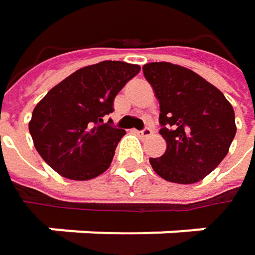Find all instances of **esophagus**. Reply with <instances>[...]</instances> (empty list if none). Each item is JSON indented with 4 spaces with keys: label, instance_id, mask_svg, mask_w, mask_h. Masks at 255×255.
<instances>
[{
    "label": "esophagus",
    "instance_id": "34e87169",
    "mask_svg": "<svg viewBox=\"0 0 255 255\" xmlns=\"http://www.w3.org/2000/svg\"><path fill=\"white\" fill-rule=\"evenodd\" d=\"M152 134H153V129L150 127H144L138 131V135H141V137H150Z\"/></svg>",
    "mask_w": 255,
    "mask_h": 255
}]
</instances>
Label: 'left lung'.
<instances>
[{
	"instance_id": "1",
	"label": "left lung",
	"mask_w": 255,
	"mask_h": 255,
	"mask_svg": "<svg viewBox=\"0 0 255 255\" xmlns=\"http://www.w3.org/2000/svg\"><path fill=\"white\" fill-rule=\"evenodd\" d=\"M143 74L159 100V134L167 150L150 158L153 171L173 183H196L228 155L236 134L235 112L225 94L183 66L155 62Z\"/></svg>"
}]
</instances>
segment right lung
<instances>
[{
  "instance_id": "obj_1",
  "label": "right lung",
  "mask_w": 255,
  "mask_h": 255,
  "mask_svg": "<svg viewBox=\"0 0 255 255\" xmlns=\"http://www.w3.org/2000/svg\"><path fill=\"white\" fill-rule=\"evenodd\" d=\"M138 65L105 60L85 66L53 87L35 106L29 132L41 158L60 176L90 180L105 173L126 129L106 115Z\"/></svg>"
}]
</instances>
